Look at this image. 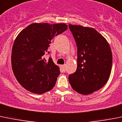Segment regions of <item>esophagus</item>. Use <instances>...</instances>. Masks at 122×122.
Masks as SVG:
<instances>
[{"instance_id": "esophagus-1", "label": "esophagus", "mask_w": 122, "mask_h": 122, "mask_svg": "<svg viewBox=\"0 0 122 122\" xmlns=\"http://www.w3.org/2000/svg\"><path fill=\"white\" fill-rule=\"evenodd\" d=\"M61 69H62L63 71H65L66 70V65H61Z\"/></svg>"}]
</instances>
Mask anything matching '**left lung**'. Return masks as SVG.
<instances>
[{
	"label": "left lung",
	"instance_id": "8db88e82",
	"mask_svg": "<svg viewBox=\"0 0 122 122\" xmlns=\"http://www.w3.org/2000/svg\"><path fill=\"white\" fill-rule=\"evenodd\" d=\"M77 47L76 71L69 76L71 87L87 95L101 89L109 79L112 53L105 37L95 29L69 25Z\"/></svg>",
	"mask_w": 122,
	"mask_h": 122
}]
</instances>
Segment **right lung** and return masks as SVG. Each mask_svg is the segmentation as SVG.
<instances>
[{
	"label": "right lung",
	"mask_w": 122,
	"mask_h": 122,
	"mask_svg": "<svg viewBox=\"0 0 122 122\" xmlns=\"http://www.w3.org/2000/svg\"><path fill=\"white\" fill-rule=\"evenodd\" d=\"M65 23H33L21 31L13 43L12 67L16 79L26 90L42 94L52 90L60 75L52 59L46 60L51 40L66 30Z\"/></svg>",
	"instance_id": "right-lung-1"
}]
</instances>
